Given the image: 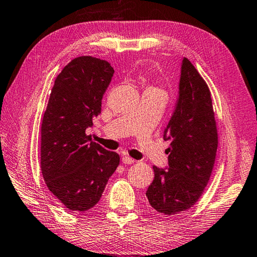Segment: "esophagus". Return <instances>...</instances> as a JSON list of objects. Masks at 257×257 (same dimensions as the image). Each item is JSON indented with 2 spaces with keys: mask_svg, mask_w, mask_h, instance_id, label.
<instances>
[{
  "mask_svg": "<svg viewBox=\"0 0 257 257\" xmlns=\"http://www.w3.org/2000/svg\"><path fill=\"white\" fill-rule=\"evenodd\" d=\"M121 161L122 163H124V165H132V163L135 162V159H133V158H130L128 156H123Z\"/></svg>",
  "mask_w": 257,
  "mask_h": 257,
  "instance_id": "1",
  "label": "esophagus"
}]
</instances>
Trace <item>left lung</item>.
<instances>
[{
	"mask_svg": "<svg viewBox=\"0 0 257 257\" xmlns=\"http://www.w3.org/2000/svg\"><path fill=\"white\" fill-rule=\"evenodd\" d=\"M168 168L154 166L155 179L146 195L165 215L187 211L200 199L209 182L217 150V130L211 92L188 58L181 63L179 97L165 129Z\"/></svg>",
	"mask_w": 257,
	"mask_h": 257,
	"instance_id": "left-lung-1",
	"label": "left lung"
}]
</instances>
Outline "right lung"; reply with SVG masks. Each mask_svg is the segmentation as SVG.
<instances>
[{
	"label": "right lung",
	"instance_id": "1",
	"mask_svg": "<svg viewBox=\"0 0 257 257\" xmlns=\"http://www.w3.org/2000/svg\"><path fill=\"white\" fill-rule=\"evenodd\" d=\"M113 73L102 59L74 58L56 77L48 99L41 127V170L48 190L69 211L95 206L119 166L118 154L86 135L101 112Z\"/></svg>",
	"mask_w": 257,
	"mask_h": 257
}]
</instances>
